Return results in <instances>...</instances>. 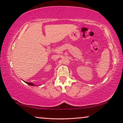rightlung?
Instances as JSON below:
<instances>
[{
  "label": "right lung",
  "mask_w": 123,
  "mask_h": 123,
  "mask_svg": "<svg viewBox=\"0 0 123 123\" xmlns=\"http://www.w3.org/2000/svg\"><path fill=\"white\" fill-rule=\"evenodd\" d=\"M26 83V84H27L28 85H30V86H36V85H35V84H33V83H32V82H26V81H24Z\"/></svg>",
  "instance_id": "obj_1"
}]
</instances>
